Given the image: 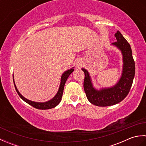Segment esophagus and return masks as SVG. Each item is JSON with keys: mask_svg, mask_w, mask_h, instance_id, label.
<instances>
[{"mask_svg": "<svg viewBox=\"0 0 146 146\" xmlns=\"http://www.w3.org/2000/svg\"><path fill=\"white\" fill-rule=\"evenodd\" d=\"M76 66L77 68H80L82 67L83 63H82V61L81 60H78L76 61Z\"/></svg>", "mask_w": 146, "mask_h": 146, "instance_id": "obj_1", "label": "esophagus"}]
</instances>
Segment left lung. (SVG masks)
I'll return each instance as SVG.
<instances>
[{
  "label": "left lung",
  "instance_id": "1",
  "mask_svg": "<svg viewBox=\"0 0 146 146\" xmlns=\"http://www.w3.org/2000/svg\"><path fill=\"white\" fill-rule=\"evenodd\" d=\"M115 37L117 41L111 44L121 51L123 60L122 75L115 85L110 88L96 89L92 84L88 71L85 68L82 69L85 73L83 87L86 97L91 104L96 106H110L122 101L128 95L134 78L135 63L131 46L119 31L115 34Z\"/></svg>",
  "mask_w": 146,
  "mask_h": 146
}]
</instances>
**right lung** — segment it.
<instances>
[{
  "label": "right lung",
  "instance_id": "right-lung-1",
  "mask_svg": "<svg viewBox=\"0 0 146 146\" xmlns=\"http://www.w3.org/2000/svg\"><path fill=\"white\" fill-rule=\"evenodd\" d=\"M73 68H74V67L71 68V69H70V70H68L67 71H65L64 73H63V75H62L61 78L60 85V87H59V90L57 92V94H56V95L53 98L51 99V100H49V101L45 102H33L31 100H28V99H27L25 97H24L23 96L20 94L19 92L18 91L16 86H15V85L14 80L13 79L14 86L15 88V90H16L19 96V97L22 99H23L24 102H26V103L29 104L30 105H31V106H33V107L37 108V109H41V110L50 109V108L56 107L57 105L60 104V102H61V98H62V96H63V90H64V86L65 85V83H66L68 76H69L70 75V74L74 71ZM13 78H14V75H13Z\"/></svg>",
  "mask_w": 146,
  "mask_h": 146
}]
</instances>
